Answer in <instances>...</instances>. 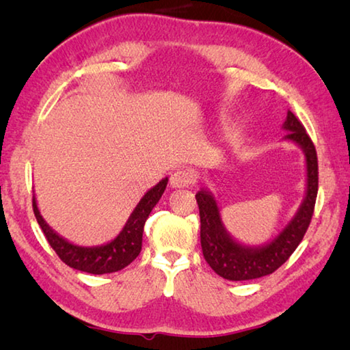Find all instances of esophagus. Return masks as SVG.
Segmentation results:
<instances>
[{
  "mask_svg": "<svg viewBox=\"0 0 350 350\" xmlns=\"http://www.w3.org/2000/svg\"><path fill=\"white\" fill-rule=\"evenodd\" d=\"M193 173L188 170H177L170 177V185L173 188H187L193 183Z\"/></svg>",
  "mask_w": 350,
  "mask_h": 350,
  "instance_id": "1",
  "label": "esophagus"
}]
</instances>
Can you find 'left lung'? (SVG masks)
<instances>
[{
	"label": "left lung",
	"instance_id": "1",
	"mask_svg": "<svg viewBox=\"0 0 350 350\" xmlns=\"http://www.w3.org/2000/svg\"><path fill=\"white\" fill-rule=\"evenodd\" d=\"M282 129L287 131L284 139L293 142L304 152L306 196L292 221L276 238L262 245L241 244L225 228L221 210L213 193L206 188H200V191L196 193L200 215V245H202L204 258L210 267L225 280L247 281L273 273L296 250L309 228L318 193L317 151L309 134L292 111H287Z\"/></svg>",
	"mask_w": 350,
	"mask_h": 350
}]
</instances>
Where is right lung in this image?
<instances>
[{"label":"right lung","mask_w":350,"mask_h":350,"mask_svg":"<svg viewBox=\"0 0 350 350\" xmlns=\"http://www.w3.org/2000/svg\"><path fill=\"white\" fill-rule=\"evenodd\" d=\"M168 177H165L157 185H154L151 189H148L145 196L140 199L137 206L133 210L131 216L128 217L125 227L118 233L114 239L106 242L103 245L96 247H81L72 244L63 236L58 234L49 227L43 216L40 215L37 206V199H32V206L37 222L43 230L47 242L54 248L64 264L69 265L75 270L86 271L91 275H105L112 273L125 269L133 260L139 256L142 250V236H144V227L151 210L156 206L159 199L167 188Z\"/></svg>","instance_id":"right-lung-1"}]
</instances>
